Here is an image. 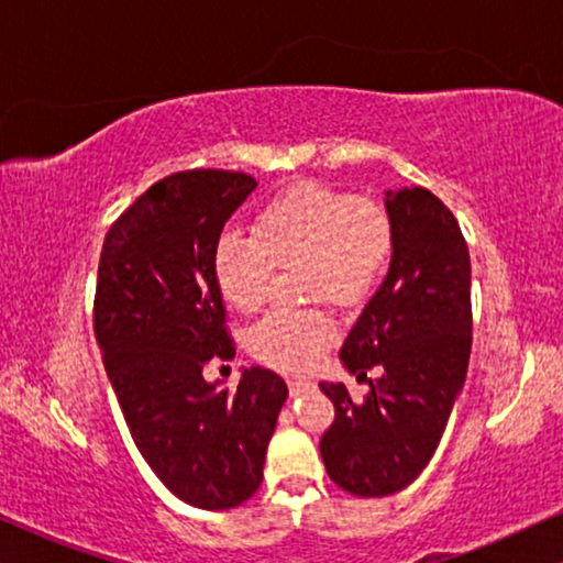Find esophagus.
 Masks as SVG:
<instances>
[{
	"instance_id": "34e87169",
	"label": "esophagus",
	"mask_w": 563,
	"mask_h": 563,
	"mask_svg": "<svg viewBox=\"0 0 563 563\" xmlns=\"http://www.w3.org/2000/svg\"><path fill=\"white\" fill-rule=\"evenodd\" d=\"M313 387V384L306 382V379H288V389H290V397H298V394H303L306 389Z\"/></svg>"
}]
</instances>
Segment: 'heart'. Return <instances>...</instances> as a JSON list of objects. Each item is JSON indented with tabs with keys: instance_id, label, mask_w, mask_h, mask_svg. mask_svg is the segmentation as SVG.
Here are the masks:
<instances>
[{
	"instance_id": "b5f03b06",
	"label": "heart",
	"mask_w": 563,
	"mask_h": 563,
	"mask_svg": "<svg viewBox=\"0 0 563 563\" xmlns=\"http://www.w3.org/2000/svg\"><path fill=\"white\" fill-rule=\"evenodd\" d=\"M394 250L391 217L382 205L323 184H300L257 214L255 234L224 230L214 247L220 292L242 313L265 303L275 265L303 263L308 298L356 303L374 290ZM335 321L321 308L273 310L250 329L260 362L300 374L335 341Z\"/></svg>"
}]
</instances>
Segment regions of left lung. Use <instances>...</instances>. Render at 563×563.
<instances>
[{"label": "left lung", "instance_id": "1", "mask_svg": "<svg viewBox=\"0 0 563 563\" xmlns=\"http://www.w3.org/2000/svg\"><path fill=\"white\" fill-rule=\"evenodd\" d=\"M389 273L341 346L351 374L379 364L362 405L321 382L333 424L321 438L331 481L351 496L407 488L438 450L473 346L470 253L455 214L424 187L387 191Z\"/></svg>", "mask_w": 563, "mask_h": 563}]
</instances>
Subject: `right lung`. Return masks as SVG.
<instances>
[{"instance_id":"1","label":"right lung","mask_w":563,"mask_h":563,"mask_svg":"<svg viewBox=\"0 0 563 563\" xmlns=\"http://www.w3.org/2000/svg\"><path fill=\"white\" fill-rule=\"evenodd\" d=\"M255 187L224 169L164 176L111 224L98 263L93 331L131 438L176 498L205 510L253 498L288 397L263 366L238 389L201 376L234 356L214 247Z\"/></svg>"}]
</instances>
